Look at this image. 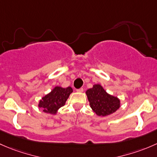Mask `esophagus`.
<instances>
[{
  "mask_svg": "<svg viewBox=\"0 0 157 157\" xmlns=\"http://www.w3.org/2000/svg\"><path fill=\"white\" fill-rule=\"evenodd\" d=\"M84 91V88H81L79 89H77V92H79V93H82V92Z\"/></svg>",
  "mask_w": 157,
  "mask_h": 157,
  "instance_id": "34e87169",
  "label": "esophagus"
}]
</instances>
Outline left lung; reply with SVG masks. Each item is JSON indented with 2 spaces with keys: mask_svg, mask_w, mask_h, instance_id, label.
<instances>
[{
  "mask_svg": "<svg viewBox=\"0 0 157 157\" xmlns=\"http://www.w3.org/2000/svg\"><path fill=\"white\" fill-rule=\"evenodd\" d=\"M85 93L92 110L98 116H109L120 107V100L109 94L99 84L94 85Z\"/></svg>",
  "mask_w": 157,
  "mask_h": 157,
  "instance_id": "obj_1",
  "label": "left lung"
}]
</instances>
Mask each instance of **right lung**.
<instances>
[{"instance_id": "add662e5", "label": "right lung", "mask_w": 157, "mask_h": 157, "mask_svg": "<svg viewBox=\"0 0 157 157\" xmlns=\"http://www.w3.org/2000/svg\"><path fill=\"white\" fill-rule=\"evenodd\" d=\"M72 92V88L71 87L64 88L56 86L49 94L40 100L38 106L42 108L44 113L55 115L59 108L65 105Z\"/></svg>"}]
</instances>
